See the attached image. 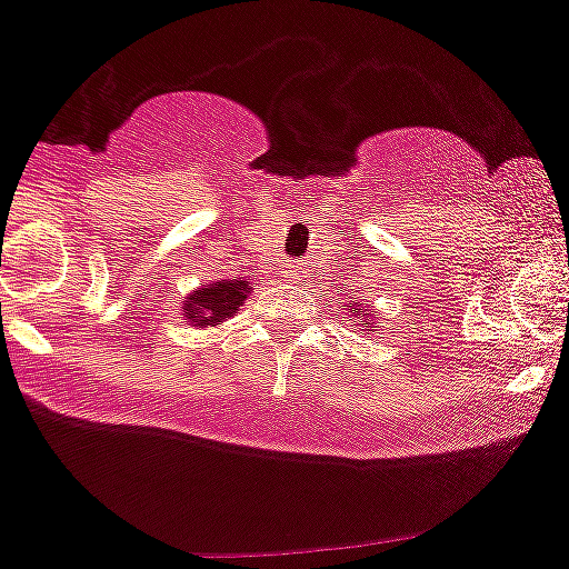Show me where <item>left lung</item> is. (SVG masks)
Segmentation results:
<instances>
[{
    "label": "left lung",
    "instance_id": "1",
    "mask_svg": "<svg viewBox=\"0 0 569 569\" xmlns=\"http://www.w3.org/2000/svg\"><path fill=\"white\" fill-rule=\"evenodd\" d=\"M342 310H346L348 316H351V321H353V327H367L365 332H372V323H376V313H372V310H367V308H361L359 302H346L342 305Z\"/></svg>",
    "mask_w": 569,
    "mask_h": 569
}]
</instances>
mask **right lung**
<instances>
[{"label": "right lung", "mask_w": 569, "mask_h": 569, "mask_svg": "<svg viewBox=\"0 0 569 569\" xmlns=\"http://www.w3.org/2000/svg\"><path fill=\"white\" fill-rule=\"evenodd\" d=\"M251 289L253 286H248V280H213L208 286H199L183 299V308H180L183 321L197 329L218 327L229 321L240 310V305H246Z\"/></svg>", "instance_id": "1"}]
</instances>
